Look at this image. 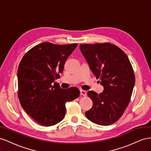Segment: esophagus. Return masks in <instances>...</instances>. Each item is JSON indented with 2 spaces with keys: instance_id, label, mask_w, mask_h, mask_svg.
<instances>
[{
  "instance_id": "34e87169",
  "label": "esophagus",
  "mask_w": 151,
  "mask_h": 151,
  "mask_svg": "<svg viewBox=\"0 0 151 151\" xmlns=\"http://www.w3.org/2000/svg\"><path fill=\"white\" fill-rule=\"evenodd\" d=\"M80 94L81 96H87V92H86L85 90H80Z\"/></svg>"
}]
</instances>
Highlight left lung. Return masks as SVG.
<instances>
[{
  "mask_svg": "<svg viewBox=\"0 0 151 151\" xmlns=\"http://www.w3.org/2000/svg\"><path fill=\"white\" fill-rule=\"evenodd\" d=\"M80 49L104 87L99 94L88 91L93 106L85 115L94 123L110 125L122 117L130 102L135 81L132 64L127 54L110 43L81 44Z\"/></svg>",
  "mask_w": 151,
  "mask_h": 151,
  "instance_id": "8db88e82",
  "label": "left lung"
}]
</instances>
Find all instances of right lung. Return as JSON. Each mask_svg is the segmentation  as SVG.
<instances>
[{
    "instance_id": "obj_1",
    "label": "right lung",
    "mask_w": 151,
    "mask_h": 151,
    "mask_svg": "<svg viewBox=\"0 0 151 151\" xmlns=\"http://www.w3.org/2000/svg\"><path fill=\"white\" fill-rule=\"evenodd\" d=\"M77 45L43 42L28 51L19 63L20 104L26 113L42 126H52L61 122L66 114V103L80 96L78 88L63 89L54 82Z\"/></svg>"
}]
</instances>
